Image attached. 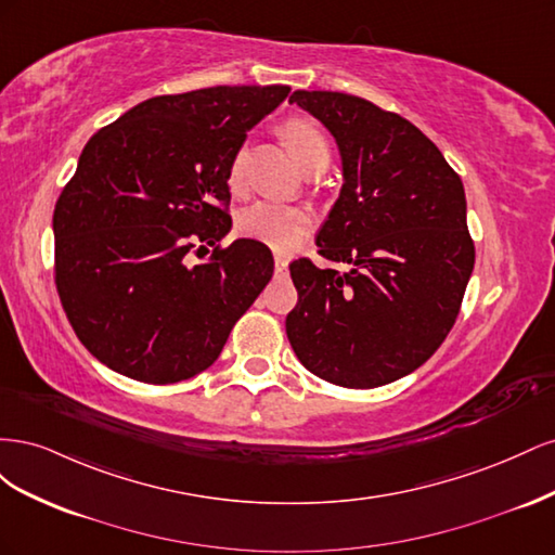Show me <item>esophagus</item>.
Listing matches in <instances>:
<instances>
[{"instance_id":"esophagus-1","label":"esophagus","mask_w":555,"mask_h":555,"mask_svg":"<svg viewBox=\"0 0 555 555\" xmlns=\"http://www.w3.org/2000/svg\"><path fill=\"white\" fill-rule=\"evenodd\" d=\"M287 266H289V259H287V257H284V255H275V268H278L280 273L287 271Z\"/></svg>"}]
</instances>
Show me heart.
Wrapping results in <instances>:
<instances>
[{"label": "heart", "mask_w": 555, "mask_h": 555, "mask_svg": "<svg viewBox=\"0 0 555 555\" xmlns=\"http://www.w3.org/2000/svg\"><path fill=\"white\" fill-rule=\"evenodd\" d=\"M282 137L287 141L289 153L294 159L304 166L328 159V143L324 139L322 129L314 122L304 120V117H294L282 125ZM227 182L231 192H241L245 184V150H236V155L229 162ZM312 227V217L308 210L298 206H284L273 204V201H259V204L249 206L238 220V229L247 238L261 241L271 245L273 249L287 251L294 249L300 241L308 236Z\"/></svg>", "instance_id": "obj_1"}]
</instances>
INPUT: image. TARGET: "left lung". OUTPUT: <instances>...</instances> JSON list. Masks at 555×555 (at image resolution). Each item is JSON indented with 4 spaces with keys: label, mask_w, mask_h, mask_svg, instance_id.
Wrapping results in <instances>:
<instances>
[{
    "label": "left lung",
    "mask_w": 555,
    "mask_h": 555,
    "mask_svg": "<svg viewBox=\"0 0 555 555\" xmlns=\"http://www.w3.org/2000/svg\"><path fill=\"white\" fill-rule=\"evenodd\" d=\"M338 143L343 190L317 233L345 273L289 263L287 338L317 377L373 389L414 373L456 322L475 243L459 173L422 129L361 96L296 90Z\"/></svg>",
    "instance_id": "1"
}]
</instances>
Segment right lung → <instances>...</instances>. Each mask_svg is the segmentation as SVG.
<instances>
[{"label":"right lung","instance_id":"1","mask_svg":"<svg viewBox=\"0 0 555 555\" xmlns=\"http://www.w3.org/2000/svg\"><path fill=\"white\" fill-rule=\"evenodd\" d=\"M289 90L153 96L88 141L53 215L55 284L78 340L111 371L145 384L204 373L271 282L259 241L204 261L192 249L231 231L229 162Z\"/></svg>","mask_w":555,"mask_h":555}]
</instances>
